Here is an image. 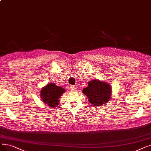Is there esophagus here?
<instances>
[{
	"label": "esophagus",
	"instance_id": "1",
	"mask_svg": "<svg viewBox=\"0 0 151 151\" xmlns=\"http://www.w3.org/2000/svg\"><path fill=\"white\" fill-rule=\"evenodd\" d=\"M77 90V88L73 86H70V90H72V91H76Z\"/></svg>",
	"mask_w": 151,
	"mask_h": 151
}]
</instances>
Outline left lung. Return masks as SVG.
<instances>
[{
	"label": "left lung",
	"instance_id": "1",
	"mask_svg": "<svg viewBox=\"0 0 151 151\" xmlns=\"http://www.w3.org/2000/svg\"><path fill=\"white\" fill-rule=\"evenodd\" d=\"M82 92L87 96L90 104L95 106H100L109 101L112 88L110 83L106 81L93 79L88 82V86L82 90Z\"/></svg>",
	"mask_w": 151,
	"mask_h": 151
}]
</instances>
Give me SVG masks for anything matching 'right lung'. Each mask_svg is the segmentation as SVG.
Returning a JSON list of instances; mask_svg holds the SVG:
<instances>
[{
	"label": "right lung",
	"mask_w": 151,
	"mask_h": 151,
	"mask_svg": "<svg viewBox=\"0 0 151 151\" xmlns=\"http://www.w3.org/2000/svg\"><path fill=\"white\" fill-rule=\"evenodd\" d=\"M65 92V88L57 86L55 83L50 82L41 89V99L49 107L55 108L59 104L60 96Z\"/></svg>",
	"instance_id": "1"
}]
</instances>
